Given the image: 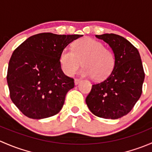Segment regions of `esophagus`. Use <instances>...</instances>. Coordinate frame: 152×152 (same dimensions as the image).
Wrapping results in <instances>:
<instances>
[{
    "mask_svg": "<svg viewBox=\"0 0 152 152\" xmlns=\"http://www.w3.org/2000/svg\"><path fill=\"white\" fill-rule=\"evenodd\" d=\"M81 79H75V80H74V83H75V85H77L79 83H80L81 82Z\"/></svg>",
    "mask_w": 152,
    "mask_h": 152,
    "instance_id": "esophagus-1",
    "label": "esophagus"
}]
</instances>
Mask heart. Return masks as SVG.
I'll return each mask as SVG.
<instances>
[{
  "label": "heart",
  "mask_w": 152,
  "mask_h": 152,
  "mask_svg": "<svg viewBox=\"0 0 152 152\" xmlns=\"http://www.w3.org/2000/svg\"><path fill=\"white\" fill-rule=\"evenodd\" d=\"M59 62L67 76H73L83 65L79 74L93 77L94 80H105L113 72L115 65L113 52L93 38L87 37L75 42L73 50L64 48L59 56Z\"/></svg>",
  "instance_id": "heart-1"
}]
</instances>
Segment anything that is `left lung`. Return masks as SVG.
<instances>
[{"label": "left lung", "mask_w": 152, "mask_h": 152, "mask_svg": "<svg viewBox=\"0 0 152 152\" xmlns=\"http://www.w3.org/2000/svg\"><path fill=\"white\" fill-rule=\"evenodd\" d=\"M96 37L111 48L115 65L104 81L93 85L86 104L98 117L120 118L131 111L141 96L145 73L140 53L131 42L118 34Z\"/></svg>", "instance_id": "obj_1"}]
</instances>
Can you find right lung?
I'll list each match as a JSON object with an SVG mask.
<instances>
[{"mask_svg": "<svg viewBox=\"0 0 152 152\" xmlns=\"http://www.w3.org/2000/svg\"><path fill=\"white\" fill-rule=\"evenodd\" d=\"M82 35L41 33L26 39L14 50L9 62L10 98L23 114L42 119L57 114L74 80L64 74L59 56Z\"/></svg>", "mask_w": 152, "mask_h": 152, "instance_id": "obj_1", "label": "right lung"}]
</instances>
